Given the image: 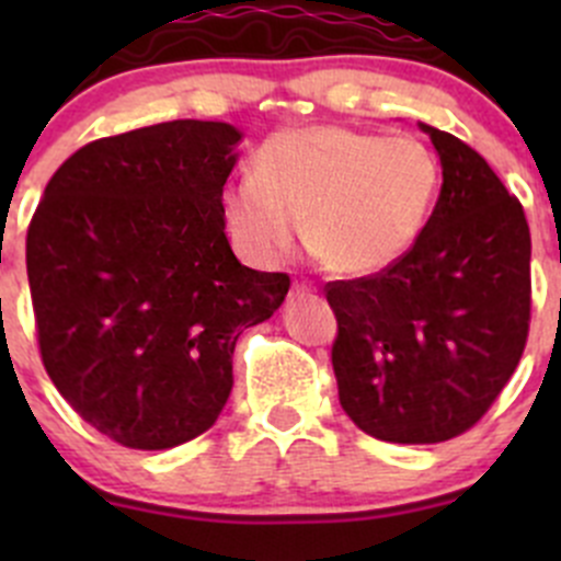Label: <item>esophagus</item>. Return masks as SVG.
I'll return each instance as SVG.
<instances>
[{
	"instance_id": "esophagus-1",
	"label": "esophagus",
	"mask_w": 561,
	"mask_h": 561,
	"mask_svg": "<svg viewBox=\"0 0 561 561\" xmlns=\"http://www.w3.org/2000/svg\"><path fill=\"white\" fill-rule=\"evenodd\" d=\"M314 293L312 282H293V296H309Z\"/></svg>"
}]
</instances>
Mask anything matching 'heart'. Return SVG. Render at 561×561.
<instances>
[{
  "instance_id": "heart-1",
  "label": "heart",
  "mask_w": 561,
  "mask_h": 561,
  "mask_svg": "<svg viewBox=\"0 0 561 561\" xmlns=\"http://www.w3.org/2000/svg\"><path fill=\"white\" fill-rule=\"evenodd\" d=\"M439 186L437 157L415 138L314 124L274 133L254 173L225 186L228 228L260 263L307 244L336 274H369L407 252Z\"/></svg>"
}]
</instances>
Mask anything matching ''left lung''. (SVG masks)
Instances as JSON below:
<instances>
[{"label":"left lung","mask_w":561,"mask_h":561,"mask_svg":"<svg viewBox=\"0 0 561 561\" xmlns=\"http://www.w3.org/2000/svg\"><path fill=\"white\" fill-rule=\"evenodd\" d=\"M421 129L443 162L421 236L377 274L325 287L342 410L360 432L399 445L472 428L516 371L531 320L524 206L472 146Z\"/></svg>","instance_id":"obj_1"}]
</instances>
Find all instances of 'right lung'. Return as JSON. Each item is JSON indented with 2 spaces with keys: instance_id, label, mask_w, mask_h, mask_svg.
<instances>
[{
  "instance_id": "obj_1",
  "label": "right lung",
  "mask_w": 561,
  "mask_h": 561,
  "mask_svg": "<svg viewBox=\"0 0 561 561\" xmlns=\"http://www.w3.org/2000/svg\"><path fill=\"white\" fill-rule=\"evenodd\" d=\"M241 133L179 122L100 138L50 175L26 230L43 366L113 443L165 450L208 432L241 333L290 276L239 263L222 186Z\"/></svg>"
}]
</instances>
